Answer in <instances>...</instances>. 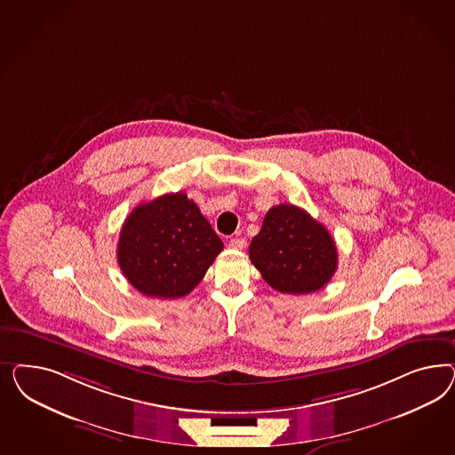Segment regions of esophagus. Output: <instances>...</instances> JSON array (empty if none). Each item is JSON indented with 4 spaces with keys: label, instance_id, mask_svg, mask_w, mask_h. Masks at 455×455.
Here are the masks:
<instances>
[{
    "label": "esophagus",
    "instance_id": "esophagus-1",
    "mask_svg": "<svg viewBox=\"0 0 455 455\" xmlns=\"http://www.w3.org/2000/svg\"><path fill=\"white\" fill-rule=\"evenodd\" d=\"M230 248H234V250H243L245 245H247V242H245V238H242V236H235L230 240Z\"/></svg>",
    "mask_w": 455,
    "mask_h": 455
}]
</instances>
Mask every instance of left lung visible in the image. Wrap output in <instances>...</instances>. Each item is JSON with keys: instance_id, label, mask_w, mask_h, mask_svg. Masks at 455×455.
<instances>
[{"instance_id": "1", "label": "left lung", "mask_w": 455, "mask_h": 455, "mask_svg": "<svg viewBox=\"0 0 455 455\" xmlns=\"http://www.w3.org/2000/svg\"><path fill=\"white\" fill-rule=\"evenodd\" d=\"M250 260L263 280L282 293H312L337 270V247L325 225L295 205H276L251 238Z\"/></svg>"}]
</instances>
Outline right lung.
<instances>
[{"mask_svg": "<svg viewBox=\"0 0 455 455\" xmlns=\"http://www.w3.org/2000/svg\"><path fill=\"white\" fill-rule=\"evenodd\" d=\"M223 250L200 208L185 193L141 204L124 220L118 265L143 295L180 299L192 291Z\"/></svg>", "mask_w": 455, "mask_h": 455, "instance_id": "1", "label": "right lung"}]
</instances>
